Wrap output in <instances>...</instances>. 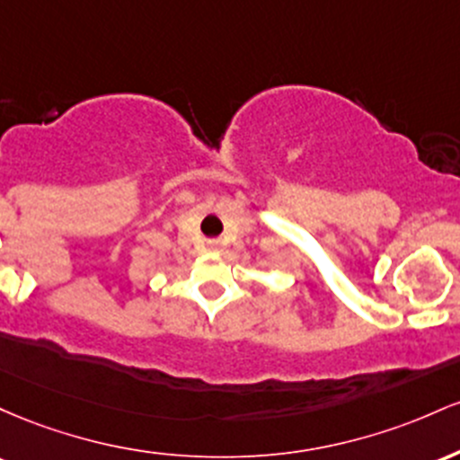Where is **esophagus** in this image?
<instances>
[{
  "instance_id": "esophagus-1",
  "label": "esophagus",
  "mask_w": 460,
  "mask_h": 460,
  "mask_svg": "<svg viewBox=\"0 0 460 460\" xmlns=\"http://www.w3.org/2000/svg\"><path fill=\"white\" fill-rule=\"evenodd\" d=\"M208 247H210V250H219V243H217V241H210Z\"/></svg>"
}]
</instances>
